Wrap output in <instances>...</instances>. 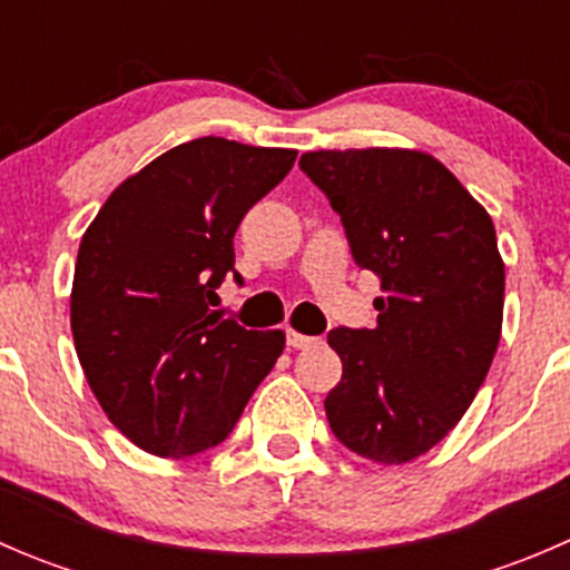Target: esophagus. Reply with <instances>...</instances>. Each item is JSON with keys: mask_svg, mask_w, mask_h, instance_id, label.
Here are the masks:
<instances>
[{"mask_svg": "<svg viewBox=\"0 0 570 570\" xmlns=\"http://www.w3.org/2000/svg\"><path fill=\"white\" fill-rule=\"evenodd\" d=\"M314 342H317V338H312V336H303V333H297V331H289V333H286V344H289V347H295V350L312 347Z\"/></svg>", "mask_w": 570, "mask_h": 570, "instance_id": "obj_1", "label": "esophagus"}]
</instances>
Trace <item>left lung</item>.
Listing matches in <instances>:
<instances>
[{
	"label": "left lung",
	"mask_w": 570,
	"mask_h": 570,
	"mask_svg": "<svg viewBox=\"0 0 570 570\" xmlns=\"http://www.w3.org/2000/svg\"><path fill=\"white\" fill-rule=\"evenodd\" d=\"M303 174L342 215L358 267L381 278L372 331L336 327L333 435L375 463L433 450L469 411L502 336L504 262L493 220L433 154L308 151Z\"/></svg>",
	"instance_id": "8db88e82"
}]
</instances>
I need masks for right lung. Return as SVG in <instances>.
<instances>
[{
  "mask_svg": "<svg viewBox=\"0 0 570 570\" xmlns=\"http://www.w3.org/2000/svg\"><path fill=\"white\" fill-rule=\"evenodd\" d=\"M295 148L198 137L112 189L79 243L71 333L90 392L140 450L189 458L237 424L284 353V331L212 312L245 212Z\"/></svg>",
  "mask_w": 570,
  "mask_h": 570,
  "instance_id": "obj_1",
  "label": "right lung"
}]
</instances>
